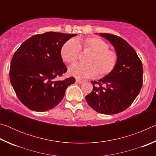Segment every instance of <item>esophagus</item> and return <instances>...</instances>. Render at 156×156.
<instances>
[{
	"instance_id": "34e87169",
	"label": "esophagus",
	"mask_w": 156,
	"mask_h": 156,
	"mask_svg": "<svg viewBox=\"0 0 156 156\" xmlns=\"http://www.w3.org/2000/svg\"><path fill=\"white\" fill-rule=\"evenodd\" d=\"M76 82L77 83H78V84H81L83 82V80H80V79H76Z\"/></svg>"
}]
</instances>
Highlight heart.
<instances>
[{
	"label": "heart",
	"mask_w": 156,
	"mask_h": 156,
	"mask_svg": "<svg viewBox=\"0 0 156 156\" xmlns=\"http://www.w3.org/2000/svg\"><path fill=\"white\" fill-rule=\"evenodd\" d=\"M83 45L84 51L90 52L85 59L87 64H74L69 68V74L77 78L102 77L109 74L115 67L118 56L109 49V44L99 37H90L78 42L71 38L60 49L62 59L67 63L77 61Z\"/></svg>",
	"instance_id": "1"
}]
</instances>
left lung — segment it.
<instances>
[{
	"label": "left lung",
	"instance_id": "obj_1",
	"mask_svg": "<svg viewBox=\"0 0 156 156\" xmlns=\"http://www.w3.org/2000/svg\"><path fill=\"white\" fill-rule=\"evenodd\" d=\"M100 36L114 47L117 64L109 74L98 82H91L93 91L85 98L96 112L115 114L127 109L139 94L142 86L143 68L135 50L123 38L110 34L100 33Z\"/></svg>",
	"mask_w": 156,
	"mask_h": 156
}]
</instances>
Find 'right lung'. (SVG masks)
I'll return each mask as SVG.
<instances>
[{
  "mask_svg": "<svg viewBox=\"0 0 156 156\" xmlns=\"http://www.w3.org/2000/svg\"><path fill=\"white\" fill-rule=\"evenodd\" d=\"M77 34L49 32L25 41L14 53L9 70L10 82L22 103L35 112L49 111L61 102L71 77L54 80L67 72L60 56L66 41Z\"/></svg>",
  "mask_w": 156,
  "mask_h": 156,
  "instance_id": "obj_1",
  "label": "right lung"
}]
</instances>
